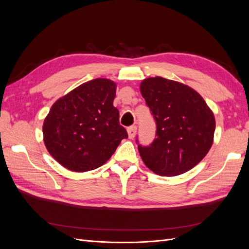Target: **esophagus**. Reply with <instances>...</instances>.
Returning <instances> with one entry per match:
<instances>
[{
	"instance_id": "34e87169",
	"label": "esophagus",
	"mask_w": 249,
	"mask_h": 249,
	"mask_svg": "<svg viewBox=\"0 0 249 249\" xmlns=\"http://www.w3.org/2000/svg\"><path fill=\"white\" fill-rule=\"evenodd\" d=\"M137 132V126L136 125H132L130 127H127V134H129V138L133 139L135 137V135H136Z\"/></svg>"
}]
</instances>
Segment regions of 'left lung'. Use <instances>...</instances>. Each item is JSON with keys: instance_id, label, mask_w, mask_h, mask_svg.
Returning a JSON list of instances; mask_svg holds the SVG:
<instances>
[{"instance_id": "obj_1", "label": "left lung", "mask_w": 249, "mask_h": 249, "mask_svg": "<svg viewBox=\"0 0 249 249\" xmlns=\"http://www.w3.org/2000/svg\"><path fill=\"white\" fill-rule=\"evenodd\" d=\"M140 91L156 122V138L138 150L146 166L162 177L197 165L213 144L215 118L202 97L182 83L161 77L143 80Z\"/></svg>"}]
</instances>
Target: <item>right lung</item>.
Wrapping results in <instances>:
<instances>
[{"label":"right lung","instance_id":"1","mask_svg":"<svg viewBox=\"0 0 249 249\" xmlns=\"http://www.w3.org/2000/svg\"><path fill=\"white\" fill-rule=\"evenodd\" d=\"M116 84L108 79L84 83L53 105L44 119V144L54 159L76 172L106 163L127 136L113 106Z\"/></svg>","mask_w":249,"mask_h":249}]
</instances>
